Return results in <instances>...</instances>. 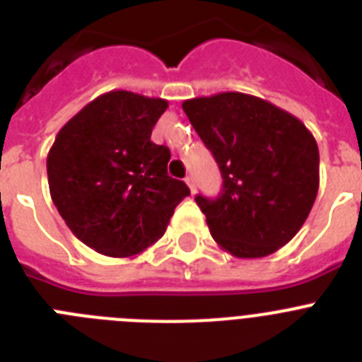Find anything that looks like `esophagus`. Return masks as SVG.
Masks as SVG:
<instances>
[{
  "label": "esophagus",
  "instance_id": "obj_1",
  "mask_svg": "<svg viewBox=\"0 0 362 362\" xmlns=\"http://www.w3.org/2000/svg\"><path fill=\"white\" fill-rule=\"evenodd\" d=\"M185 183L188 185V188H190L192 194L196 192V185H194V177H192V175H187V177H185Z\"/></svg>",
  "mask_w": 362,
  "mask_h": 362
}]
</instances>
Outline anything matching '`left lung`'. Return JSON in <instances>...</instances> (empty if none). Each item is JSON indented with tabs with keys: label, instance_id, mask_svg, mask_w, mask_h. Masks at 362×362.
Masks as SVG:
<instances>
[{
	"label": "left lung",
	"instance_id": "obj_1",
	"mask_svg": "<svg viewBox=\"0 0 362 362\" xmlns=\"http://www.w3.org/2000/svg\"><path fill=\"white\" fill-rule=\"evenodd\" d=\"M183 110L223 175L217 199L196 197L214 241L239 259L292 241L319 190L317 141L305 123L243 92L187 99Z\"/></svg>",
	"mask_w": 362,
	"mask_h": 362
}]
</instances>
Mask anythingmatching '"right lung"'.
Segmentation results:
<instances>
[{"mask_svg":"<svg viewBox=\"0 0 362 362\" xmlns=\"http://www.w3.org/2000/svg\"><path fill=\"white\" fill-rule=\"evenodd\" d=\"M166 108V99L110 90L70 117L50 146V197L74 235L98 254L145 252L190 196L166 172L170 150L150 141Z\"/></svg>","mask_w":362,"mask_h":362,"instance_id":"obj_1","label":"right lung"}]
</instances>
